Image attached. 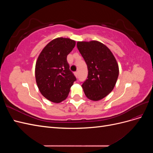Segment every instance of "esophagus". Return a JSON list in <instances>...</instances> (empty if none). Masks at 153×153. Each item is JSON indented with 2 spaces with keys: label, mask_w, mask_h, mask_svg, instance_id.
<instances>
[{
  "label": "esophagus",
  "mask_w": 153,
  "mask_h": 153,
  "mask_svg": "<svg viewBox=\"0 0 153 153\" xmlns=\"http://www.w3.org/2000/svg\"><path fill=\"white\" fill-rule=\"evenodd\" d=\"M75 76H76V77L77 78V77L78 76V72H76H76H75Z\"/></svg>",
  "instance_id": "1"
}]
</instances>
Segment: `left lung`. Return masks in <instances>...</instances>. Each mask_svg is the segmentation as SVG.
Returning <instances> with one entry per match:
<instances>
[{"instance_id": "left-lung-1", "label": "left lung", "mask_w": 153, "mask_h": 153, "mask_svg": "<svg viewBox=\"0 0 153 153\" xmlns=\"http://www.w3.org/2000/svg\"><path fill=\"white\" fill-rule=\"evenodd\" d=\"M76 46L87 66V78L82 85L85 96L93 101L104 98L116 84V60L108 48L99 41H79Z\"/></svg>"}]
</instances>
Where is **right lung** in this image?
Masks as SVG:
<instances>
[{"label":"right lung","instance_id":"right-lung-1","mask_svg":"<svg viewBox=\"0 0 153 153\" xmlns=\"http://www.w3.org/2000/svg\"><path fill=\"white\" fill-rule=\"evenodd\" d=\"M75 43L69 38L55 39L43 49L37 60V85L41 94L52 102L60 103L65 100L76 80L67 61V55Z\"/></svg>","mask_w":153,"mask_h":153}]
</instances>
